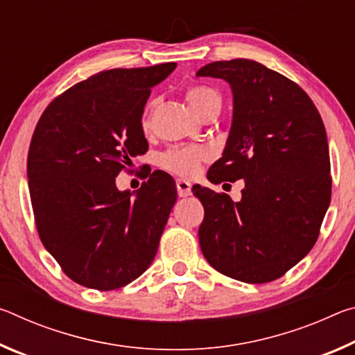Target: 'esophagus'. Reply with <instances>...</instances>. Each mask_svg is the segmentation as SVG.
<instances>
[{
    "instance_id": "obj_1",
    "label": "esophagus",
    "mask_w": 355,
    "mask_h": 355,
    "mask_svg": "<svg viewBox=\"0 0 355 355\" xmlns=\"http://www.w3.org/2000/svg\"><path fill=\"white\" fill-rule=\"evenodd\" d=\"M177 191L180 197H188L191 196V183L186 180H177Z\"/></svg>"
}]
</instances>
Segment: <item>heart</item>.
I'll return each mask as SVG.
<instances>
[{
    "label": "heart",
    "mask_w": 355,
    "mask_h": 355,
    "mask_svg": "<svg viewBox=\"0 0 355 355\" xmlns=\"http://www.w3.org/2000/svg\"><path fill=\"white\" fill-rule=\"evenodd\" d=\"M186 98L194 107V111L203 119L208 116L209 112L220 111V95L213 87L205 86V84H192L186 89ZM156 101H150L146 110L142 112L141 117V128L146 131L152 127V116L155 111ZM208 150L197 144H188V146H173L167 148L166 152L159 155L158 164L163 169L177 173V175L191 177L199 171L200 164L203 161L208 159Z\"/></svg>",
    "instance_id": "1"
}]
</instances>
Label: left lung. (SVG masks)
Instances as JSON below:
<instances>
[{
    "instance_id": "1",
    "label": "left lung",
    "mask_w": 355,
    "mask_h": 355,
    "mask_svg": "<svg viewBox=\"0 0 355 355\" xmlns=\"http://www.w3.org/2000/svg\"><path fill=\"white\" fill-rule=\"evenodd\" d=\"M197 76L222 78L233 91L232 130L208 180L243 178L245 184L239 202L192 188L205 209L200 249L227 277L268 284L302 260L320 236L332 196L326 128L307 92L260 62L216 61Z\"/></svg>"
}]
</instances>
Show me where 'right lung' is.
Returning a JSON list of instances; mask_svg holds the SVG:
<instances>
[{
  "mask_svg": "<svg viewBox=\"0 0 355 355\" xmlns=\"http://www.w3.org/2000/svg\"><path fill=\"white\" fill-rule=\"evenodd\" d=\"M175 67L98 71L58 95L35 125L28 152L35 227L65 275L83 286L128 285L158 250L175 182L155 171L131 197L117 189L116 177L148 150L144 106Z\"/></svg>",
  "mask_w": 355,
  "mask_h": 355,
  "instance_id": "1",
  "label": "right lung"
}]
</instances>
